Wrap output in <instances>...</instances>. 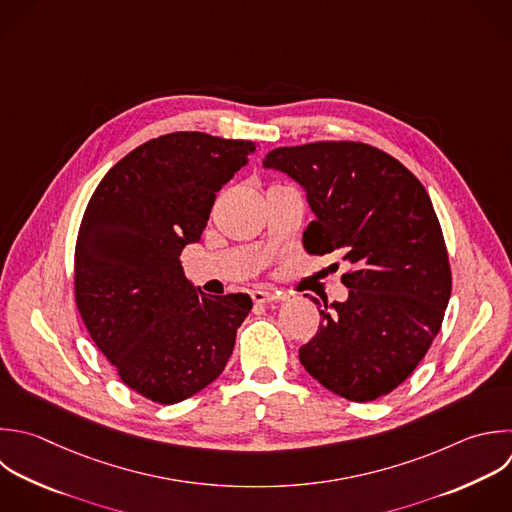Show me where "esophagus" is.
Returning <instances> with one entry per match:
<instances>
[{"label":"esophagus","instance_id":"esophagus-1","mask_svg":"<svg viewBox=\"0 0 512 512\" xmlns=\"http://www.w3.org/2000/svg\"><path fill=\"white\" fill-rule=\"evenodd\" d=\"M250 296H252V300H254L256 304H266V302H274V300H278V294L268 292V290H252V292H250Z\"/></svg>","mask_w":512,"mask_h":512}]
</instances>
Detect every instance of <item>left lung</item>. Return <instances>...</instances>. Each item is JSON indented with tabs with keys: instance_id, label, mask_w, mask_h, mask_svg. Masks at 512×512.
Here are the masks:
<instances>
[{
	"instance_id": "left-lung-1",
	"label": "left lung",
	"mask_w": 512,
	"mask_h": 512,
	"mask_svg": "<svg viewBox=\"0 0 512 512\" xmlns=\"http://www.w3.org/2000/svg\"><path fill=\"white\" fill-rule=\"evenodd\" d=\"M264 166L306 190L314 220L304 250L350 264L348 300L324 302L318 332L298 350L302 366L352 402L390 394L428 352L452 288L424 186L390 154L348 140L276 148Z\"/></svg>"
}]
</instances>
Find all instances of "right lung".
I'll return each instance as SVG.
<instances>
[{
	"label": "right lung",
	"mask_w": 512,
	"mask_h": 512,
	"mask_svg": "<svg viewBox=\"0 0 512 512\" xmlns=\"http://www.w3.org/2000/svg\"><path fill=\"white\" fill-rule=\"evenodd\" d=\"M256 150L204 132L166 134L124 156L88 202L76 306L122 382L152 402H182L216 380L252 310L248 294L196 290L180 254L200 240L216 192Z\"/></svg>",
	"instance_id": "obj_1"
}]
</instances>
